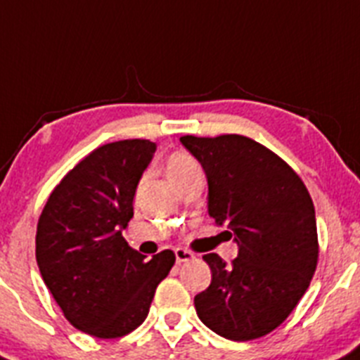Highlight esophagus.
Here are the masks:
<instances>
[{"mask_svg": "<svg viewBox=\"0 0 360 360\" xmlns=\"http://www.w3.org/2000/svg\"><path fill=\"white\" fill-rule=\"evenodd\" d=\"M174 254H176L177 264L184 263V261L193 259V254H191L190 250H186V248H176V250H174Z\"/></svg>", "mask_w": 360, "mask_h": 360, "instance_id": "esophagus-1", "label": "esophagus"}]
</instances>
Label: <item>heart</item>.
Segmentation results:
<instances>
[{"label":"heart","instance_id":"1","mask_svg":"<svg viewBox=\"0 0 360 360\" xmlns=\"http://www.w3.org/2000/svg\"><path fill=\"white\" fill-rule=\"evenodd\" d=\"M165 174L169 177L170 184L177 186L186 177L193 176V174H200V167L193 156H190L188 153H183V150H176V153H172L167 158Z\"/></svg>","mask_w":360,"mask_h":360}]
</instances>
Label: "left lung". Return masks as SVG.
Masks as SVG:
<instances>
[{
	"label": "left lung",
	"instance_id": "1",
	"mask_svg": "<svg viewBox=\"0 0 360 360\" xmlns=\"http://www.w3.org/2000/svg\"><path fill=\"white\" fill-rule=\"evenodd\" d=\"M207 177V211L234 234L238 257L202 259L211 284L195 297L197 316L231 341L263 338L291 314L318 264L314 204L286 161L241 134L181 136Z\"/></svg>",
	"mask_w": 360,
	"mask_h": 360
}]
</instances>
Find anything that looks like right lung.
Masks as SVG:
<instances>
[{"label": "right lung", "instance_id": "add662e5", "mask_svg": "<svg viewBox=\"0 0 360 360\" xmlns=\"http://www.w3.org/2000/svg\"><path fill=\"white\" fill-rule=\"evenodd\" d=\"M154 150L156 143L142 139L94 149L56 184L37 224L40 275L67 321L94 338L140 327L176 263L172 250L146 263L122 236Z\"/></svg>", "mask_w": 360, "mask_h": 360}]
</instances>
